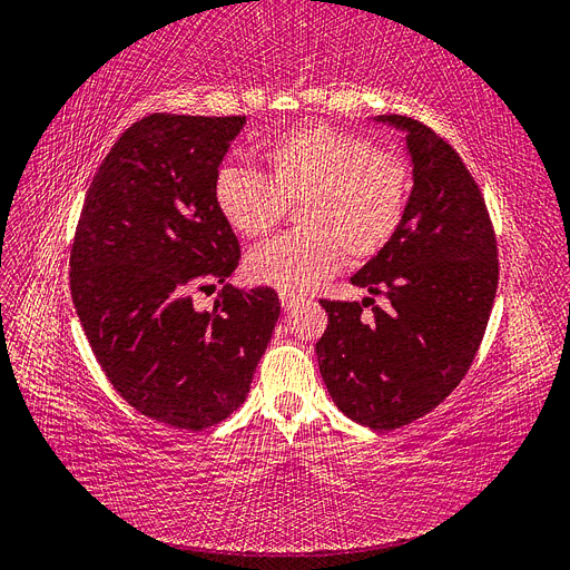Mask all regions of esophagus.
I'll return each instance as SVG.
<instances>
[{
    "label": "esophagus",
    "mask_w": 570,
    "mask_h": 570,
    "mask_svg": "<svg viewBox=\"0 0 570 570\" xmlns=\"http://www.w3.org/2000/svg\"><path fill=\"white\" fill-rule=\"evenodd\" d=\"M302 299H304V297L295 295V292H281V304H283L285 312H289V308H295Z\"/></svg>",
    "instance_id": "esophagus-1"
}]
</instances>
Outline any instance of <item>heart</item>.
<instances>
[{
    "label": "heart",
    "mask_w": 570,
    "mask_h": 570,
    "mask_svg": "<svg viewBox=\"0 0 570 570\" xmlns=\"http://www.w3.org/2000/svg\"><path fill=\"white\" fill-rule=\"evenodd\" d=\"M264 176L220 166L214 204L220 218L245 237L266 235L299 202L302 228L283 233L247 254L249 278L281 292H306L337 271L342 252L366 262L400 230L411 189L402 154L373 147L356 132L323 124L275 137L262 149Z\"/></svg>",
    "instance_id": "heart-1"
}]
</instances>
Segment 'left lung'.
Segmentation results:
<instances>
[{
	"instance_id": "8db88e82",
	"label": "left lung",
	"mask_w": 570,
	"mask_h": 570,
	"mask_svg": "<svg viewBox=\"0 0 570 570\" xmlns=\"http://www.w3.org/2000/svg\"><path fill=\"white\" fill-rule=\"evenodd\" d=\"M377 120L406 132L413 187L400 230L352 285L373 302L321 299L327 327L316 342L323 383L337 409L373 430L409 425L444 402L469 373L490 321L497 237L469 168L454 147L409 116Z\"/></svg>"
}]
</instances>
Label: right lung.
<instances>
[{
  "label": "right lung",
  "mask_w": 570,
  "mask_h": 570,
  "mask_svg": "<svg viewBox=\"0 0 570 570\" xmlns=\"http://www.w3.org/2000/svg\"><path fill=\"white\" fill-rule=\"evenodd\" d=\"M245 116L151 114L101 161L71 247V297L101 371L142 416L220 423L247 400L281 316L275 289H237L239 243L214 176ZM222 285L209 313L193 288Z\"/></svg>",
  "instance_id": "1"
}]
</instances>
